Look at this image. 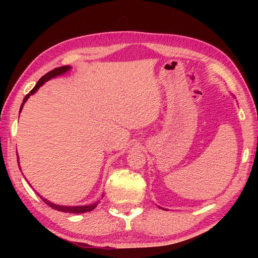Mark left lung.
I'll return each mask as SVG.
<instances>
[{
	"mask_svg": "<svg viewBox=\"0 0 258 258\" xmlns=\"http://www.w3.org/2000/svg\"><path fill=\"white\" fill-rule=\"evenodd\" d=\"M161 208H162V207H161ZM164 210H165V208H164Z\"/></svg>",
	"mask_w": 258,
	"mask_h": 258,
	"instance_id": "8db88e82",
	"label": "left lung"
}]
</instances>
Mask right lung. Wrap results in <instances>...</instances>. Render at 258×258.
<instances>
[{"mask_svg":"<svg viewBox=\"0 0 258 258\" xmlns=\"http://www.w3.org/2000/svg\"><path fill=\"white\" fill-rule=\"evenodd\" d=\"M71 69H72V68H71L70 65H65V67L56 68V69H54V70L50 71V72L46 73L45 75H43L42 78H41L40 80H38L36 85H35L34 87H33V90L29 93V94L25 95L24 100H23V103H22V105H21V107H20V113H21V111H22V108H23L25 102H26L27 100H29V97H30L31 95H33V94H35V93L37 92V90L40 89V87H41L43 84H44L45 82L50 81L51 79H55V78H57V76H61V75L65 74V73H68ZM18 163L20 164V162H19V155H18ZM19 167H20V169H21V166H20V165H19ZM36 194L41 197V200H42L43 202H44L45 204H47L50 207L54 208V210L59 211V212H64V213H71V214H82V213L91 212V211L94 210V208L97 206L98 203H100V201H98V202L93 203V204H90V205H80V206L57 205V204H54V203H52V202H50V201H47L46 199H44V197L41 196L38 193H36Z\"/></svg>","mask_w":258,"mask_h":258,"instance_id":"obj_1","label":"right lung"}]
</instances>
